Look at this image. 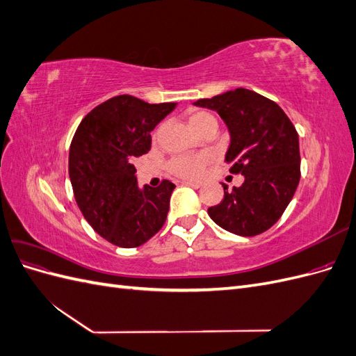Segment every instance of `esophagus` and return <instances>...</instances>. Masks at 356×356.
I'll use <instances>...</instances> for the list:
<instances>
[{
  "label": "esophagus",
  "instance_id": "34e87169",
  "mask_svg": "<svg viewBox=\"0 0 356 356\" xmlns=\"http://www.w3.org/2000/svg\"><path fill=\"white\" fill-rule=\"evenodd\" d=\"M182 184L188 186V187H193V188H200L202 187L200 182H196V181H182Z\"/></svg>",
  "mask_w": 356,
  "mask_h": 356
}]
</instances>
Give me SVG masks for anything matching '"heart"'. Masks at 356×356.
<instances>
[{"label": "heart", "instance_id": "b5f03b06", "mask_svg": "<svg viewBox=\"0 0 356 356\" xmlns=\"http://www.w3.org/2000/svg\"><path fill=\"white\" fill-rule=\"evenodd\" d=\"M188 124L193 129V132L199 131L200 127L207 124H215L217 126V120L215 117L207 111H197L191 114L188 118ZM209 163V157L204 154H184L178 156L170 160L169 169L172 174H175L182 178H200L203 175L204 169H207Z\"/></svg>", "mask_w": 356, "mask_h": 356}]
</instances>
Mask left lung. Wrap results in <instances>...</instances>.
<instances>
[{
    "mask_svg": "<svg viewBox=\"0 0 356 356\" xmlns=\"http://www.w3.org/2000/svg\"><path fill=\"white\" fill-rule=\"evenodd\" d=\"M193 105L217 111L230 134L224 161L243 175L241 187L222 184L224 199L208 209L221 229L255 236L281 218L300 181L298 135L276 102L243 88Z\"/></svg>",
    "mask_w": 356,
    "mask_h": 356,
    "instance_id": "left-lung-1",
    "label": "left lung"
}]
</instances>
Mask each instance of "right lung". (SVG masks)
Returning <instances> with one entry per match:
<instances>
[{
    "mask_svg": "<svg viewBox=\"0 0 356 356\" xmlns=\"http://www.w3.org/2000/svg\"><path fill=\"white\" fill-rule=\"evenodd\" d=\"M175 106L120 95L93 108L75 131L68 161L75 202L113 245L139 246L165 224L175 184L165 179L159 187H139L131 161L149 152V134Z\"/></svg>",
    "mask_w": 356,
    "mask_h": 356,
    "instance_id": "obj_1",
    "label": "right lung"
}]
</instances>
